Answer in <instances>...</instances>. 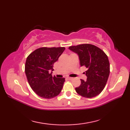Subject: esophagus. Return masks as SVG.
Returning a JSON list of instances; mask_svg holds the SVG:
<instances>
[{
  "label": "esophagus",
  "mask_w": 130,
  "mask_h": 130,
  "mask_svg": "<svg viewBox=\"0 0 130 130\" xmlns=\"http://www.w3.org/2000/svg\"><path fill=\"white\" fill-rule=\"evenodd\" d=\"M67 79L68 80H72L73 78H71V77H67Z\"/></svg>",
  "instance_id": "34e87169"
}]
</instances>
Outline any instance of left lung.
Returning a JSON list of instances; mask_svg holds the SVG:
<instances>
[{
    "instance_id": "1",
    "label": "left lung",
    "mask_w": 130,
    "mask_h": 130,
    "mask_svg": "<svg viewBox=\"0 0 130 130\" xmlns=\"http://www.w3.org/2000/svg\"><path fill=\"white\" fill-rule=\"evenodd\" d=\"M69 49L78 54L81 67L87 68V80L80 79L76 93L83 97L90 98L99 95L106 86L110 72L108 58L104 52L91 44L70 46Z\"/></svg>"
}]
</instances>
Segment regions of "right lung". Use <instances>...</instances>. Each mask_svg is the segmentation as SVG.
<instances>
[{
  "label": "right lung",
  "instance_id": "1",
  "mask_svg": "<svg viewBox=\"0 0 130 130\" xmlns=\"http://www.w3.org/2000/svg\"><path fill=\"white\" fill-rule=\"evenodd\" d=\"M65 49L63 47H41L27 57L25 65L27 78L32 90L41 97L51 99L61 91L65 78L52 76V71L54 63Z\"/></svg>",
  "mask_w": 130,
  "mask_h": 130
}]
</instances>
